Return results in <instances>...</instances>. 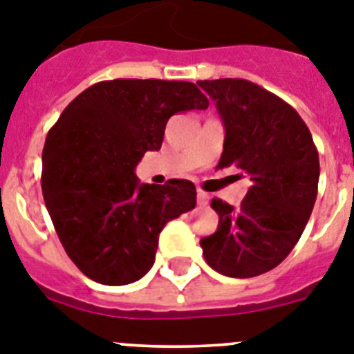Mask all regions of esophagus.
Wrapping results in <instances>:
<instances>
[{
    "instance_id": "obj_1",
    "label": "esophagus",
    "mask_w": 354,
    "mask_h": 354,
    "mask_svg": "<svg viewBox=\"0 0 354 354\" xmlns=\"http://www.w3.org/2000/svg\"><path fill=\"white\" fill-rule=\"evenodd\" d=\"M210 201V196L207 192H203V190H198V203L199 205H207Z\"/></svg>"
}]
</instances>
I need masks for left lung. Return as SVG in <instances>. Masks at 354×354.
I'll return each instance as SVG.
<instances>
[{
    "mask_svg": "<svg viewBox=\"0 0 354 354\" xmlns=\"http://www.w3.org/2000/svg\"><path fill=\"white\" fill-rule=\"evenodd\" d=\"M224 124L217 167L251 176L241 207L212 199L217 232L201 239L203 257L230 278L274 269L294 250L317 198L319 153L308 126L272 92L241 78L203 80Z\"/></svg>",
    "mask_w": 354,
    "mask_h": 354,
    "instance_id": "1",
    "label": "left lung"
}]
</instances>
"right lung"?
<instances>
[{"label":"right lung","instance_id":"obj_1","mask_svg":"<svg viewBox=\"0 0 354 354\" xmlns=\"http://www.w3.org/2000/svg\"><path fill=\"white\" fill-rule=\"evenodd\" d=\"M190 82L109 80L85 88L49 130L42 194L67 257L87 278L128 285L153 267L158 235L196 207L189 180L140 183L135 167L158 151L169 118L205 110Z\"/></svg>","mask_w":354,"mask_h":354}]
</instances>
